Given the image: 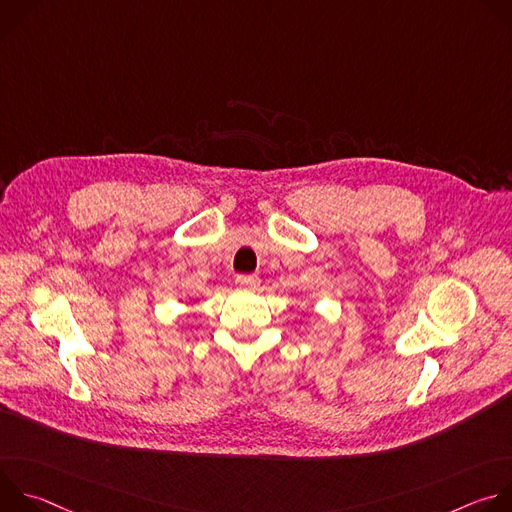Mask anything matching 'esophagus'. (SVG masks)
Segmentation results:
<instances>
[{
	"label": "esophagus",
	"mask_w": 512,
	"mask_h": 512,
	"mask_svg": "<svg viewBox=\"0 0 512 512\" xmlns=\"http://www.w3.org/2000/svg\"><path fill=\"white\" fill-rule=\"evenodd\" d=\"M235 283H237L239 287L253 289V287H257V285H259V277H257V275H237Z\"/></svg>",
	"instance_id": "34e87169"
}]
</instances>
